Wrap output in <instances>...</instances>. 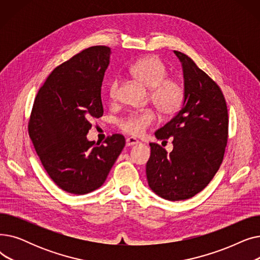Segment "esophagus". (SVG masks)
<instances>
[{"mask_svg": "<svg viewBox=\"0 0 260 260\" xmlns=\"http://www.w3.org/2000/svg\"><path fill=\"white\" fill-rule=\"evenodd\" d=\"M139 143V141L136 139V138H133V137H129L126 139L125 141V145L126 146H133V145H137Z\"/></svg>", "mask_w": 260, "mask_h": 260, "instance_id": "esophagus-1", "label": "esophagus"}]
</instances>
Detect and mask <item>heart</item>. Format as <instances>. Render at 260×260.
<instances>
[{"instance_id": "b5f03b06", "label": "heart", "mask_w": 260, "mask_h": 260, "mask_svg": "<svg viewBox=\"0 0 260 260\" xmlns=\"http://www.w3.org/2000/svg\"><path fill=\"white\" fill-rule=\"evenodd\" d=\"M129 75L141 85L151 89L149 98L157 111L163 116H172L181 108L184 100V89L178 81L168 79L169 71L156 57H146L134 63L128 70ZM119 80H114L108 88L109 99L115 101L119 89ZM155 121L152 111L134 113L121 122L126 133L137 136Z\"/></svg>"}]
</instances>
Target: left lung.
Listing matches in <instances>:
<instances>
[{
	"label": "left lung",
	"mask_w": 260,
	"mask_h": 260,
	"mask_svg": "<svg viewBox=\"0 0 260 260\" xmlns=\"http://www.w3.org/2000/svg\"><path fill=\"white\" fill-rule=\"evenodd\" d=\"M183 73L184 100L177 115L155 133L173 137V151L149 143L146 163L149 187L170 201L192 198L206 187L219 170L228 141V108L215 82L188 58L174 50Z\"/></svg>",
	"instance_id": "1"
}]
</instances>
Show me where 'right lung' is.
Instances as JSON below:
<instances>
[{"instance_id": "add662e5", "label": "right lung", "mask_w": 260, "mask_h": 260, "mask_svg": "<svg viewBox=\"0 0 260 260\" xmlns=\"http://www.w3.org/2000/svg\"><path fill=\"white\" fill-rule=\"evenodd\" d=\"M111 48L92 46L54 68L38 91L28 123L42 165L60 188L75 195L99 188L125 145L122 135L94 145L86 137L103 115L101 86Z\"/></svg>"}]
</instances>
